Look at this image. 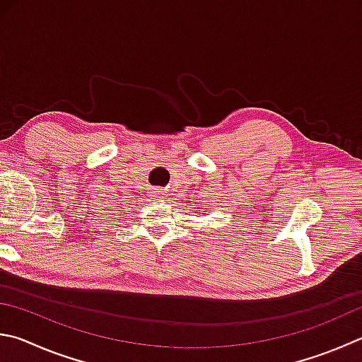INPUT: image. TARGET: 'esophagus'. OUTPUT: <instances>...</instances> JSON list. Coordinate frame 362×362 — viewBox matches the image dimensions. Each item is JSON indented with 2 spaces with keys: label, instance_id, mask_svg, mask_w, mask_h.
I'll use <instances>...</instances> for the list:
<instances>
[{
  "label": "esophagus",
  "instance_id": "esophagus-1",
  "mask_svg": "<svg viewBox=\"0 0 362 362\" xmlns=\"http://www.w3.org/2000/svg\"><path fill=\"white\" fill-rule=\"evenodd\" d=\"M153 196H155L156 199H161V201L168 199L166 192H164V189H161V188H155V189H153Z\"/></svg>",
  "mask_w": 362,
  "mask_h": 362
}]
</instances>
